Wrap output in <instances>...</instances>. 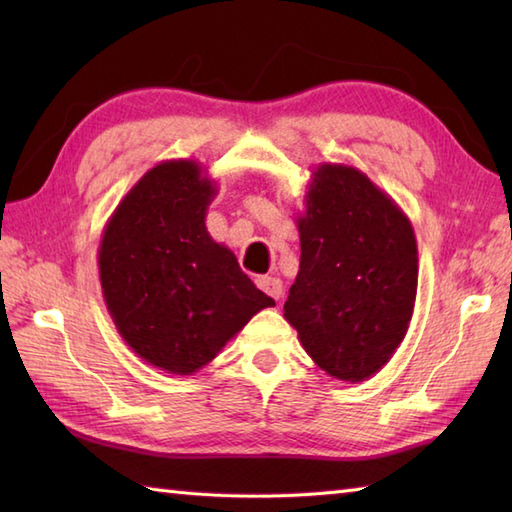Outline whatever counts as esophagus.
<instances>
[{"label": "esophagus", "instance_id": "1", "mask_svg": "<svg viewBox=\"0 0 512 512\" xmlns=\"http://www.w3.org/2000/svg\"><path fill=\"white\" fill-rule=\"evenodd\" d=\"M255 284L259 290L266 292V295L273 297L275 301H279L281 295H284V284H281V279H277V277H268V275L257 277Z\"/></svg>", "mask_w": 512, "mask_h": 512}]
</instances>
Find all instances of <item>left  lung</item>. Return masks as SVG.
<instances>
[{
  "mask_svg": "<svg viewBox=\"0 0 512 512\" xmlns=\"http://www.w3.org/2000/svg\"><path fill=\"white\" fill-rule=\"evenodd\" d=\"M303 200L301 262L284 317L323 372L361 383L407 334L418 290L416 235L405 211L354 167L323 162Z\"/></svg>",
  "mask_w": 512,
  "mask_h": 512,
  "instance_id": "8db88e82",
  "label": "left lung"
}]
</instances>
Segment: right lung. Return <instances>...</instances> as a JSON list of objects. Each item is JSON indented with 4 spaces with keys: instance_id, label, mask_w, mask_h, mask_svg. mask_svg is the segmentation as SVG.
<instances>
[{
    "instance_id": "1",
    "label": "right lung",
    "mask_w": 512,
    "mask_h": 512,
    "mask_svg": "<svg viewBox=\"0 0 512 512\" xmlns=\"http://www.w3.org/2000/svg\"><path fill=\"white\" fill-rule=\"evenodd\" d=\"M215 182L195 160L149 169L103 228L99 277L118 334L167 374L189 376L275 306L206 231Z\"/></svg>"
}]
</instances>
